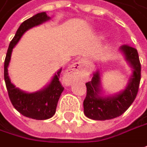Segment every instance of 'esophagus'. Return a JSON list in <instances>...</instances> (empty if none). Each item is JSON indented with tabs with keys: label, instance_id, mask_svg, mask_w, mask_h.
<instances>
[{
	"label": "esophagus",
	"instance_id": "obj_1",
	"mask_svg": "<svg viewBox=\"0 0 147 147\" xmlns=\"http://www.w3.org/2000/svg\"><path fill=\"white\" fill-rule=\"evenodd\" d=\"M83 72H84V68H83L82 63L80 62H75L66 71L65 78L69 82H72V81L79 79L82 77Z\"/></svg>",
	"mask_w": 147,
	"mask_h": 147
}]
</instances>
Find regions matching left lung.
<instances>
[{"label":"left lung","mask_w":147,"mask_h":147,"mask_svg":"<svg viewBox=\"0 0 147 147\" xmlns=\"http://www.w3.org/2000/svg\"><path fill=\"white\" fill-rule=\"evenodd\" d=\"M120 52L132 69L128 84L121 92L104 95L100 73L97 70L92 80L86 84L87 95L84 101V112L90 119L104 121L117 117L127 110L136 98L141 80V63L137 50L128 45H122Z\"/></svg>","instance_id":"left-lung-1"}]
</instances>
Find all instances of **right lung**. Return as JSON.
Returning a JSON list of instances; mask_svg holds the SVG:
<instances>
[{
	"instance_id": "obj_1",
	"label": "right lung",
	"mask_w": 147,
	"mask_h": 147,
	"mask_svg": "<svg viewBox=\"0 0 147 147\" xmlns=\"http://www.w3.org/2000/svg\"><path fill=\"white\" fill-rule=\"evenodd\" d=\"M49 20L50 17L47 16L46 12H41L25 20L20 26L10 43L4 63V78L12 105L23 116L35 120H46L55 115L58 101L63 91V88L59 80L62 69L55 73L50 83L44 88L37 92H27L16 88L11 83L8 75V66L11 62L13 49L22 35L30 29L40 26Z\"/></svg>"
}]
</instances>
